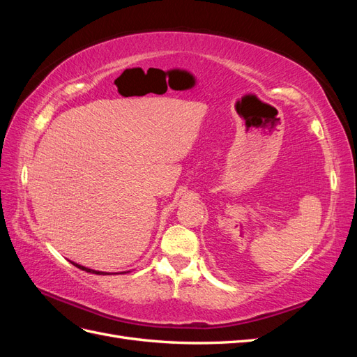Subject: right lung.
Segmentation results:
<instances>
[{"instance_id":"1","label":"right lung","mask_w":357,"mask_h":357,"mask_svg":"<svg viewBox=\"0 0 357 357\" xmlns=\"http://www.w3.org/2000/svg\"><path fill=\"white\" fill-rule=\"evenodd\" d=\"M74 266H77L79 269H82V271H86V273H92V274H98V275H110V273H102V271H95V269H91V268H86L83 265H79V264H74L71 262ZM125 274V273H123Z\"/></svg>"}]
</instances>
